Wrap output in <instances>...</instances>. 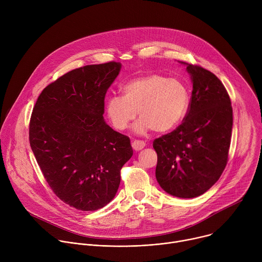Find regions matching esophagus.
<instances>
[{
    "instance_id": "obj_1",
    "label": "esophagus",
    "mask_w": 262,
    "mask_h": 262,
    "mask_svg": "<svg viewBox=\"0 0 262 262\" xmlns=\"http://www.w3.org/2000/svg\"><path fill=\"white\" fill-rule=\"evenodd\" d=\"M145 142L144 141H141V140H135L133 143H132V146L133 148L135 149L136 151H139L141 150V149H143L145 147Z\"/></svg>"
}]
</instances>
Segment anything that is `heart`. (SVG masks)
<instances>
[{
  "label": "heart",
  "mask_w": 262,
  "mask_h": 262,
  "mask_svg": "<svg viewBox=\"0 0 262 262\" xmlns=\"http://www.w3.org/2000/svg\"><path fill=\"white\" fill-rule=\"evenodd\" d=\"M122 95H110L105 110L112 124L124 130L136 118L135 132L145 135L154 129L166 133L178 125L190 105V89L178 78H166L158 73H147L127 81Z\"/></svg>",
  "instance_id": "b5f03b06"
}]
</instances>
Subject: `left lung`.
<instances>
[{"label":"left lung","instance_id":"8db88e82","mask_svg":"<svg viewBox=\"0 0 262 262\" xmlns=\"http://www.w3.org/2000/svg\"><path fill=\"white\" fill-rule=\"evenodd\" d=\"M180 63L192 79L191 101L182 123L154 141L156 177L168 194L195 198L211 188L227 165L232 106L227 90L212 72Z\"/></svg>","mask_w":262,"mask_h":262}]
</instances>
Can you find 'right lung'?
<instances>
[{"mask_svg": "<svg viewBox=\"0 0 262 262\" xmlns=\"http://www.w3.org/2000/svg\"><path fill=\"white\" fill-rule=\"evenodd\" d=\"M121 69L107 62L73 69L37 98L29 140L56 196L79 210H97L115 197L130 140L104 119V97Z\"/></svg>", "mask_w": 262, "mask_h": 262, "instance_id": "obj_1", "label": "right lung"}]
</instances>
